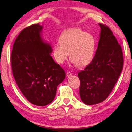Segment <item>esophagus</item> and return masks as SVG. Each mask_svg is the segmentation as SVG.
I'll use <instances>...</instances> for the list:
<instances>
[{"label": "esophagus", "mask_w": 132, "mask_h": 132, "mask_svg": "<svg viewBox=\"0 0 132 132\" xmlns=\"http://www.w3.org/2000/svg\"><path fill=\"white\" fill-rule=\"evenodd\" d=\"M71 76H72V73H71V72H70V71H68V72L66 73V76L68 77H70Z\"/></svg>", "instance_id": "esophagus-1"}]
</instances>
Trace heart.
Listing matches in <instances>:
<instances>
[{
  "label": "heart",
  "mask_w": 132,
  "mask_h": 132,
  "mask_svg": "<svg viewBox=\"0 0 132 132\" xmlns=\"http://www.w3.org/2000/svg\"><path fill=\"white\" fill-rule=\"evenodd\" d=\"M96 50L95 38L90 33L78 28L68 29L62 33L59 44L53 46V55L57 63L62 64L69 58L78 68L90 64L94 56Z\"/></svg>",
  "instance_id": "obj_1"
}]
</instances>
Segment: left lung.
Masks as SVG:
<instances>
[{
    "label": "left lung",
    "instance_id": "left-lung-1",
    "mask_svg": "<svg viewBox=\"0 0 132 132\" xmlns=\"http://www.w3.org/2000/svg\"><path fill=\"white\" fill-rule=\"evenodd\" d=\"M101 28L98 48L91 63L79 71L80 95L88 105L97 104L108 97L123 66L121 46L108 27Z\"/></svg>",
    "mask_w": 132,
    "mask_h": 132
}]
</instances>
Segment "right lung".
<instances>
[{
	"label": "right lung",
	"mask_w": 132,
	"mask_h": 132,
	"mask_svg": "<svg viewBox=\"0 0 132 132\" xmlns=\"http://www.w3.org/2000/svg\"><path fill=\"white\" fill-rule=\"evenodd\" d=\"M43 26L35 24L18 35L11 55L13 74L27 100L44 106L53 101L66 73L51 56L52 48L42 37Z\"/></svg>",
	"instance_id": "add662e5"
}]
</instances>
